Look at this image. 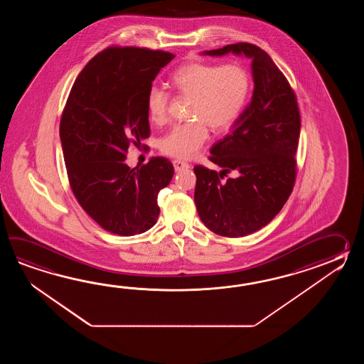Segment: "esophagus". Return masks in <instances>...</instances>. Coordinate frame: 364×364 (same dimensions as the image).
<instances>
[{"mask_svg":"<svg viewBox=\"0 0 364 364\" xmlns=\"http://www.w3.org/2000/svg\"><path fill=\"white\" fill-rule=\"evenodd\" d=\"M173 166H174V171H185V169L190 168L188 164L181 161V160H173Z\"/></svg>","mask_w":364,"mask_h":364,"instance_id":"obj_1","label":"esophagus"}]
</instances>
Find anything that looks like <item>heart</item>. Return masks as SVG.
I'll use <instances>...</instances> for the list:
<instances>
[{
  "label": "heart",
  "instance_id": "1",
  "mask_svg": "<svg viewBox=\"0 0 364 364\" xmlns=\"http://www.w3.org/2000/svg\"><path fill=\"white\" fill-rule=\"evenodd\" d=\"M171 88L190 99L185 124H176L160 141L165 155L188 160L208 139V127L215 132H228L238 121L247 104L251 77L240 63L216 65L188 62L171 77ZM169 95L152 85L146 96L149 119L161 124L168 118Z\"/></svg>",
  "mask_w": 364,
  "mask_h": 364
}]
</instances>
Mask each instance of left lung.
Listing matches in <instances>:
<instances>
[{"label": "left lung", "mask_w": 364, "mask_h": 364, "mask_svg": "<svg viewBox=\"0 0 364 364\" xmlns=\"http://www.w3.org/2000/svg\"><path fill=\"white\" fill-rule=\"evenodd\" d=\"M230 52L251 58L254 92L230 134L210 148L209 160L223 171L193 168V199L209 230L238 238L269 224L293 191L301 116L294 91L262 48L238 43L201 55ZM228 172L233 177L224 180Z\"/></svg>", "instance_id": "obj_1"}]
</instances>
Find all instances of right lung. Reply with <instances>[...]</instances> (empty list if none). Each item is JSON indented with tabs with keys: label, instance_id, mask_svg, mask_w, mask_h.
I'll return each instance as SVG.
<instances>
[{
	"label": "right lung",
	"instance_id": "add662e5",
	"mask_svg": "<svg viewBox=\"0 0 364 364\" xmlns=\"http://www.w3.org/2000/svg\"><path fill=\"white\" fill-rule=\"evenodd\" d=\"M174 55L147 48L109 47L77 75L62 113V152L70 187L80 207L104 230L129 237L149 230L157 195L174 168L152 157L130 169V144L149 136L146 96Z\"/></svg>",
	"mask_w": 364,
	"mask_h": 364
}]
</instances>
